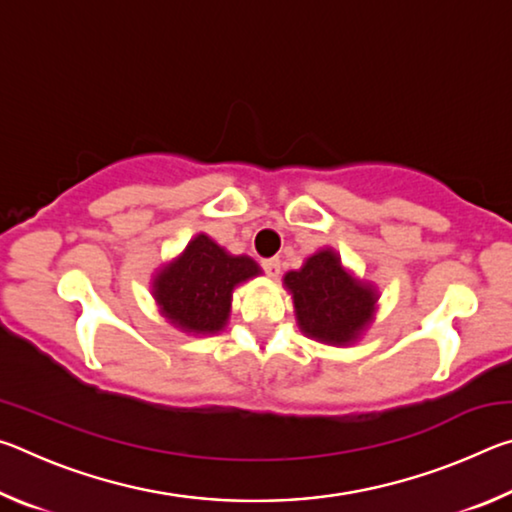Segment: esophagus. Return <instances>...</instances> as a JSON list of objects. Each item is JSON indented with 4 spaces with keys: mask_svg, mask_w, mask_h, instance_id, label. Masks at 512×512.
<instances>
[{
    "mask_svg": "<svg viewBox=\"0 0 512 512\" xmlns=\"http://www.w3.org/2000/svg\"><path fill=\"white\" fill-rule=\"evenodd\" d=\"M262 266H264V271H266L268 275H271V277H277V275H280V271H282V268H280V259H277V257L264 259Z\"/></svg>",
    "mask_w": 512,
    "mask_h": 512,
    "instance_id": "34e87169",
    "label": "esophagus"
}]
</instances>
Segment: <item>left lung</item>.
I'll return each instance as SVG.
<instances>
[{
	"instance_id": "left-lung-1",
	"label": "left lung",
	"mask_w": 512,
	"mask_h": 512,
	"mask_svg": "<svg viewBox=\"0 0 512 512\" xmlns=\"http://www.w3.org/2000/svg\"><path fill=\"white\" fill-rule=\"evenodd\" d=\"M300 332L325 345H352L375 320L379 293L348 273L334 248H320L298 271L284 275Z\"/></svg>"
}]
</instances>
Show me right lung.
I'll return each instance as SVG.
<instances>
[{"instance_id":"right-lung-1","label":"right lung","mask_w":512,"mask_h":512,"mask_svg":"<svg viewBox=\"0 0 512 512\" xmlns=\"http://www.w3.org/2000/svg\"><path fill=\"white\" fill-rule=\"evenodd\" d=\"M259 273L255 259L230 255L201 232L153 275L151 293L169 325L185 334L210 336L228 325L237 284Z\"/></svg>"}]
</instances>
